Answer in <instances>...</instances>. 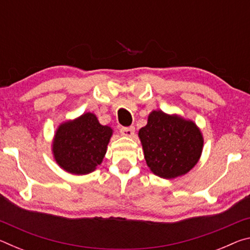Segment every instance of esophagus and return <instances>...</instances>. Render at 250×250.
<instances>
[{
	"instance_id": "1",
	"label": "esophagus",
	"mask_w": 250,
	"mask_h": 250,
	"mask_svg": "<svg viewBox=\"0 0 250 250\" xmlns=\"http://www.w3.org/2000/svg\"><path fill=\"white\" fill-rule=\"evenodd\" d=\"M134 126L133 125H130V126H122L120 129V132L122 135H125V137H132L134 134Z\"/></svg>"
}]
</instances>
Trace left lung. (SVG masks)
<instances>
[{"mask_svg": "<svg viewBox=\"0 0 250 250\" xmlns=\"http://www.w3.org/2000/svg\"><path fill=\"white\" fill-rule=\"evenodd\" d=\"M145 159L151 172L163 179H175L195 167L204 139L191 120L162 110L152 111L147 124L139 130Z\"/></svg>", "mask_w": 250, "mask_h": 250, "instance_id": "left-lung-1", "label": "left lung"}]
</instances>
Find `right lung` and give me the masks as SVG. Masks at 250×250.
<instances>
[{
    "instance_id": "right-lung-1",
    "label": "right lung",
    "mask_w": 250,
    "mask_h": 250,
    "mask_svg": "<svg viewBox=\"0 0 250 250\" xmlns=\"http://www.w3.org/2000/svg\"><path fill=\"white\" fill-rule=\"evenodd\" d=\"M111 135L112 129L100 125L96 115L83 113L57 128L52 149L54 159L66 172L88 174L103 162Z\"/></svg>"
}]
</instances>
